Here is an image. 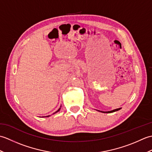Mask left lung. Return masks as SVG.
<instances>
[{"mask_svg": "<svg viewBox=\"0 0 152 152\" xmlns=\"http://www.w3.org/2000/svg\"><path fill=\"white\" fill-rule=\"evenodd\" d=\"M121 109V108H117V109H115V110H111V111H108V112H103V111H100V110H98L99 112H102V113H112V112H116V111H118L119 110Z\"/></svg>", "mask_w": 152, "mask_h": 152, "instance_id": "obj_1", "label": "left lung"}]
</instances>
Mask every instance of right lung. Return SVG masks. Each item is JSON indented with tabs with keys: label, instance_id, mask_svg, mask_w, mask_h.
Wrapping results in <instances>:
<instances>
[{
	"label": "right lung",
	"instance_id": "1",
	"mask_svg": "<svg viewBox=\"0 0 152 152\" xmlns=\"http://www.w3.org/2000/svg\"><path fill=\"white\" fill-rule=\"evenodd\" d=\"M60 109H61V108H59V109H58V110H57V111H56V112H55V113H54V114H56V113H57V112H59V111L60 110ZM49 116H50V115H48V116H47V117H49Z\"/></svg>",
	"mask_w": 152,
	"mask_h": 152
}]
</instances>
